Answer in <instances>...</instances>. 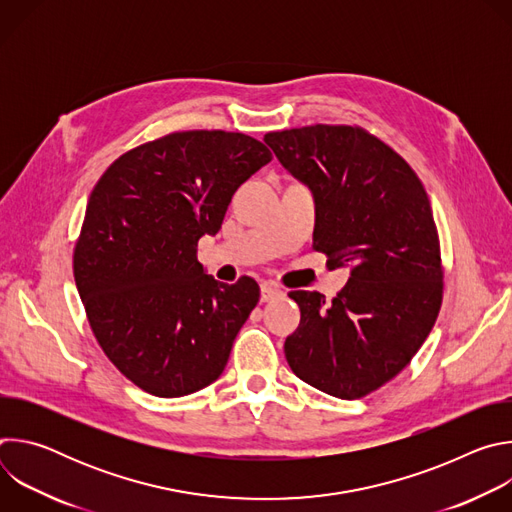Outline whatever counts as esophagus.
I'll use <instances>...</instances> for the list:
<instances>
[{
  "instance_id": "esophagus-1",
  "label": "esophagus",
  "mask_w": 512,
  "mask_h": 512,
  "mask_svg": "<svg viewBox=\"0 0 512 512\" xmlns=\"http://www.w3.org/2000/svg\"><path fill=\"white\" fill-rule=\"evenodd\" d=\"M283 296V291L273 287V285H261V302H271V300H277Z\"/></svg>"
}]
</instances>
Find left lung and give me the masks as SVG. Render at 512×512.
<instances>
[{"label": "left lung", "mask_w": 512, "mask_h": 512, "mask_svg": "<svg viewBox=\"0 0 512 512\" xmlns=\"http://www.w3.org/2000/svg\"><path fill=\"white\" fill-rule=\"evenodd\" d=\"M263 141L316 202L314 249L350 279L328 304L289 291L298 330L285 338L289 369L338 399H360L397 377L442 306L440 239L427 192L387 143L350 125L271 131Z\"/></svg>", "instance_id": "left-lung-1"}]
</instances>
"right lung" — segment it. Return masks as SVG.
Here are the masks:
<instances>
[{
	"label": "right lung",
	"instance_id": "right-lung-1",
	"mask_svg": "<svg viewBox=\"0 0 512 512\" xmlns=\"http://www.w3.org/2000/svg\"><path fill=\"white\" fill-rule=\"evenodd\" d=\"M271 158L245 133L176 131L117 158L93 188L77 289L99 346L145 393L182 397L223 375L259 285L216 281L196 247Z\"/></svg>",
	"mask_w": 512,
	"mask_h": 512
}]
</instances>
